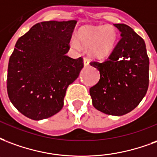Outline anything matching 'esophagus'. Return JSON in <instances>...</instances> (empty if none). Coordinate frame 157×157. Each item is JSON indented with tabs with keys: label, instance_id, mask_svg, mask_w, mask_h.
Returning a JSON list of instances; mask_svg holds the SVG:
<instances>
[{
	"label": "esophagus",
	"instance_id": "esophagus-1",
	"mask_svg": "<svg viewBox=\"0 0 157 157\" xmlns=\"http://www.w3.org/2000/svg\"><path fill=\"white\" fill-rule=\"evenodd\" d=\"M84 65L85 67H86V66L89 65V59H88V57H86V56H84Z\"/></svg>",
	"mask_w": 157,
	"mask_h": 157
}]
</instances>
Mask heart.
Wrapping results in <instances>:
<instances>
[{
    "mask_svg": "<svg viewBox=\"0 0 157 157\" xmlns=\"http://www.w3.org/2000/svg\"><path fill=\"white\" fill-rule=\"evenodd\" d=\"M78 42L71 40V46L79 48L91 47V52L96 57L102 58L111 54L117 40V31L111 25L83 26L77 31Z\"/></svg>",
    "mask_w": 157,
    "mask_h": 157,
    "instance_id": "heart-1",
    "label": "heart"
}]
</instances>
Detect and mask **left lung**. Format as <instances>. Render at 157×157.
Listing matches in <instances>:
<instances>
[{"instance_id": "obj_1", "label": "left lung", "mask_w": 157, "mask_h": 157, "mask_svg": "<svg viewBox=\"0 0 157 157\" xmlns=\"http://www.w3.org/2000/svg\"><path fill=\"white\" fill-rule=\"evenodd\" d=\"M121 38L104 61L90 66L100 71L97 84L90 88L94 107L103 113L122 116L136 107L149 86V57L146 44L132 27L114 24Z\"/></svg>"}]
</instances>
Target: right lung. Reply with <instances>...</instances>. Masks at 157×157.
I'll list each match as a JSON object with an SVG mask.
<instances>
[{
	"label": "right lung",
	"instance_id": "right-lung-1",
	"mask_svg": "<svg viewBox=\"0 0 157 157\" xmlns=\"http://www.w3.org/2000/svg\"><path fill=\"white\" fill-rule=\"evenodd\" d=\"M76 21L37 23L16 43L9 59V99L30 119L52 117L63 107L70 84L84 67L83 58L67 56Z\"/></svg>",
	"mask_w": 157,
	"mask_h": 157
}]
</instances>
